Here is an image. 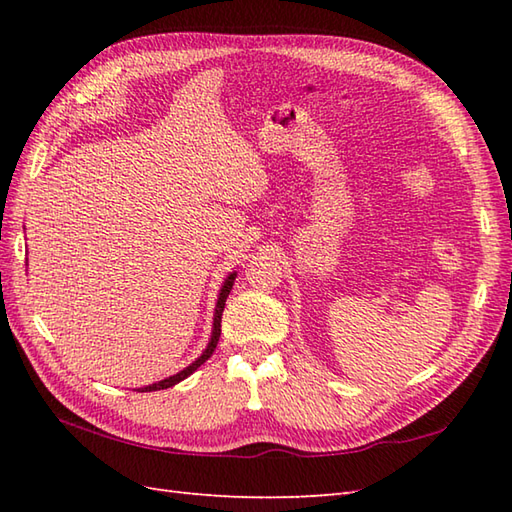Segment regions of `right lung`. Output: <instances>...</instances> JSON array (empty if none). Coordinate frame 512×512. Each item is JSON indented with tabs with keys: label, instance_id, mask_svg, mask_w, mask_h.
I'll use <instances>...</instances> for the list:
<instances>
[{
	"label": "right lung",
	"instance_id": "add662e5",
	"mask_svg": "<svg viewBox=\"0 0 512 512\" xmlns=\"http://www.w3.org/2000/svg\"><path fill=\"white\" fill-rule=\"evenodd\" d=\"M234 278H236V274H229V276H227V280H225V283H223L221 296H218V302H216V311H214V329H212V340H210V344H207V349L203 351V356L198 358V360H194V362L190 364V367L183 369L181 373L170 375V378H165V380H161V382H154V384H150V387H143V389H141V393H143V391H161V389H170V387H174V384H179L181 380H185L187 375H192V373H194L198 367H201V364H203L205 360H210V358H212V353H214L216 344H218V338H221V318H223L225 300H227L229 291H232V285H234Z\"/></svg>",
	"mask_w": 512,
	"mask_h": 512
}]
</instances>
